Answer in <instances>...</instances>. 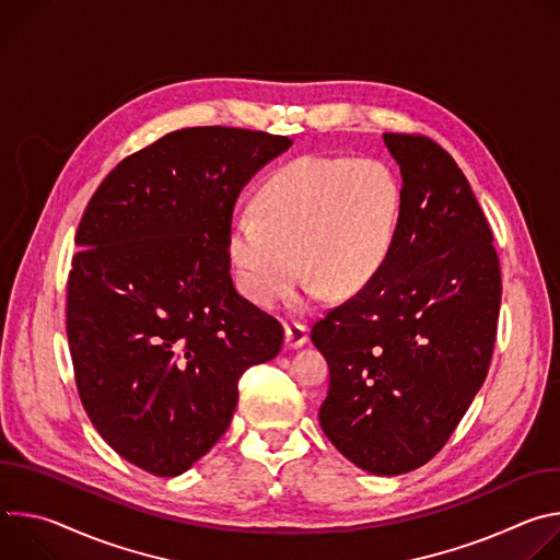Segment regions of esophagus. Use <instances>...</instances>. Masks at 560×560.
<instances>
[{"label":"esophagus","mask_w":560,"mask_h":560,"mask_svg":"<svg viewBox=\"0 0 560 560\" xmlns=\"http://www.w3.org/2000/svg\"><path fill=\"white\" fill-rule=\"evenodd\" d=\"M307 343V330L301 324L285 326V346L288 348H301Z\"/></svg>","instance_id":"obj_1"}]
</instances>
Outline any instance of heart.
I'll use <instances>...</instances> for the list:
<instances>
[{
	"label": "heart",
	"instance_id": "heart-1",
	"mask_svg": "<svg viewBox=\"0 0 560 560\" xmlns=\"http://www.w3.org/2000/svg\"><path fill=\"white\" fill-rule=\"evenodd\" d=\"M253 203L257 217L232 219L228 255L242 292L272 307L301 268V301L363 290L392 250L401 184L381 162L303 154L272 171Z\"/></svg>",
	"mask_w": 560,
	"mask_h": 560
}]
</instances>
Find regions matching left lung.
Returning a JSON list of instances; mask_svg holds the SVG:
<instances>
[{"label":"left lung","instance_id":"obj_1","mask_svg":"<svg viewBox=\"0 0 560 560\" xmlns=\"http://www.w3.org/2000/svg\"><path fill=\"white\" fill-rule=\"evenodd\" d=\"M401 214L378 275L312 326L330 368L318 423L376 476L428 463L481 389L497 339L492 230L454 159L421 135L385 132Z\"/></svg>","mask_w":560,"mask_h":560}]
</instances>
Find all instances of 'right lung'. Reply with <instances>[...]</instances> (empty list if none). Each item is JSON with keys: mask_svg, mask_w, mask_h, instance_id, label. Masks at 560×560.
<instances>
[{"mask_svg": "<svg viewBox=\"0 0 560 560\" xmlns=\"http://www.w3.org/2000/svg\"><path fill=\"white\" fill-rule=\"evenodd\" d=\"M292 145L184 128L126 156L79 221L66 332L84 410L128 463L179 476L228 430L238 378L283 328L236 292L228 234L242 188Z\"/></svg>", "mask_w": 560, "mask_h": 560, "instance_id": "add662e5", "label": "right lung"}]
</instances>
